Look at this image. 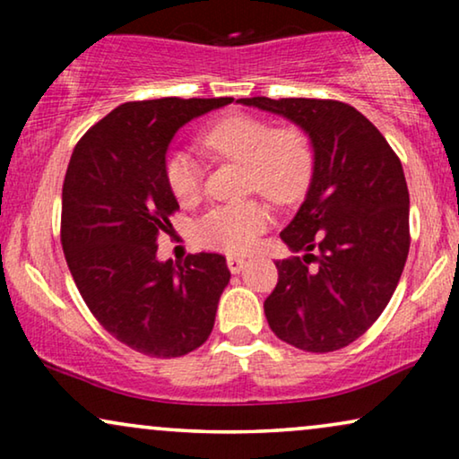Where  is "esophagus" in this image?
Instances as JSON below:
<instances>
[{
    "mask_svg": "<svg viewBox=\"0 0 459 459\" xmlns=\"http://www.w3.org/2000/svg\"><path fill=\"white\" fill-rule=\"evenodd\" d=\"M228 267L231 273H240L247 267V259L244 256H228Z\"/></svg>",
    "mask_w": 459,
    "mask_h": 459,
    "instance_id": "1",
    "label": "esophagus"
}]
</instances>
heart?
<instances>
[{"label": "heart", "mask_w": 459, "mask_h": 459, "mask_svg": "<svg viewBox=\"0 0 459 459\" xmlns=\"http://www.w3.org/2000/svg\"><path fill=\"white\" fill-rule=\"evenodd\" d=\"M200 146L221 159L244 162V187L259 190L275 203L297 200L313 175V146L297 125L273 127L267 118L231 112L200 134ZM169 190L179 203H194L203 186L198 162L187 152L169 154L165 162ZM272 211L261 198L215 204L196 221V240L206 248L242 255L255 247Z\"/></svg>", "instance_id": "heart-1"}]
</instances>
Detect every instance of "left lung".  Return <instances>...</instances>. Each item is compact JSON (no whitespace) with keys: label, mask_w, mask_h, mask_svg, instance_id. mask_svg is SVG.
Segmentation results:
<instances>
[{"label":"left lung","mask_w":459,"mask_h":459,"mask_svg":"<svg viewBox=\"0 0 459 459\" xmlns=\"http://www.w3.org/2000/svg\"><path fill=\"white\" fill-rule=\"evenodd\" d=\"M297 123L313 143L305 203L280 238L303 256L275 261L265 299L273 334L309 353L357 341L385 311L410 253V192L399 156L353 106L316 98H242Z\"/></svg>","instance_id":"left-lung-1"}]
</instances>
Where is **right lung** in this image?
<instances>
[{"label":"right lung","instance_id":"add662e5","mask_svg":"<svg viewBox=\"0 0 459 459\" xmlns=\"http://www.w3.org/2000/svg\"><path fill=\"white\" fill-rule=\"evenodd\" d=\"M231 98L127 102L77 142L62 186L60 242L85 305L117 341L150 357L187 355L206 342L230 281L225 256L156 259L179 204L165 154L187 121Z\"/></svg>","mask_w":459,"mask_h":459}]
</instances>
